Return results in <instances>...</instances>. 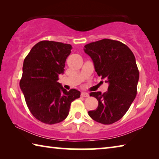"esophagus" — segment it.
I'll list each match as a JSON object with an SVG mask.
<instances>
[{
  "instance_id": "obj_1",
  "label": "esophagus",
  "mask_w": 159,
  "mask_h": 159,
  "mask_svg": "<svg viewBox=\"0 0 159 159\" xmlns=\"http://www.w3.org/2000/svg\"><path fill=\"white\" fill-rule=\"evenodd\" d=\"M81 96L82 97H88L89 96V94L88 93H86V92H84V91H82V92L81 93Z\"/></svg>"
}]
</instances>
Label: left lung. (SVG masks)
Segmentation results:
<instances>
[{
  "label": "left lung",
  "instance_id": "8db88e82",
  "mask_svg": "<svg viewBox=\"0 0 159 159\" xmlns=\"http://www.w3.org/2000/svg\"><path fill=\"white\" fill-rule=\"evenodd\" d=\"M84 50L98 76L109 84L106 92L90 93L98 106L89 111V115L98 123L112 124L123 117L137 95L139 70L135 56L126 44L110 39L86 44Z\"/></svg>",
  "mask_w": 159,
  "mask_h": 159
}]
</instances>
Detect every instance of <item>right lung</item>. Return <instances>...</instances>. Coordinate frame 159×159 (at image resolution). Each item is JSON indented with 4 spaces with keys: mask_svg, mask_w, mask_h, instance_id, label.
I'll use <instances>...</instances> for the list:
<instances>
[{
    "mask_svg": "<svg viewBox=\"0 0 159 159\" xmlns=\"http://www.w3.org/2000/svg\"><path fill=\"white\" fill-rule=\"evenodd\" d=\"M71 49L69 44L43 40L33 47L24 61L19 86L30 113L43 123L63 121L71 102L80 97V91H67L57 82Z\"/></svg>",
    "mask_w": 159,
    "mask_h": 159,
    "instance_id": "obj_1",
    "label": "right lung"
}]
</instances>
